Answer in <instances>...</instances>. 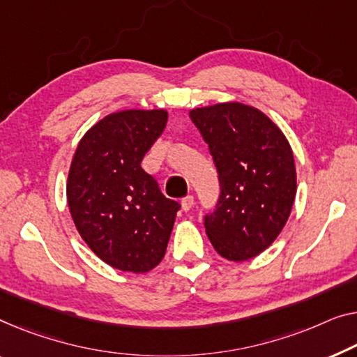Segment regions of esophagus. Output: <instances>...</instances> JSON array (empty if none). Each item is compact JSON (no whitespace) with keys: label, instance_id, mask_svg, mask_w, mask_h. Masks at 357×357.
Masks as SVG:
<instances>
[{"label":"esophagus","instance_id":"obj_1","mask_svg":"<svg viewBox=\"0 0 357 357\" xmlns=\"http://www.w3.org/2000/svg\"><path fill=\"white\" fill-rule=\"evenodd\" d=\"M181 205H183V210H184V211H189V210L194 206V197H192V195L184 197L183 202H181Z\"/></svg>","mask_w":357,"mask_h":357}]
</instances>
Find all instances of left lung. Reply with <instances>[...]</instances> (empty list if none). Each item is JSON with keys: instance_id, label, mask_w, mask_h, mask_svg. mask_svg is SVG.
Masks as SVG:
<instances>
[{"instance_id": "8db88e82", "label": "left lung", "mask_w": 357, "mask_h": 357, "mask_svg": "<svg viewBox=\"0 0 357 357\" xmlns=\"http://www.w3.org/2000/svg\"><path fill=\"white\" fill-rule=\"evenodd\" d=\"M218 169L220 199L205 216L211 245L229 261L258 257L289 220L296 195L291 147L261 110L222 102L190 110Z\"/></svg>"}]
</instances>
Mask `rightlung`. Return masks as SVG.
<instances>
[{
  "label": "right lung",
  "instance_id": "obj_1",
  "mask_svg": "<svg viewBox=\"0 0 357 357\" xmlns=\"http://www.w3.org/2000/svg\"><path fill=\"white\" fill-rule=\"evenodd\" d=\"M167 120L163 109L104 116L82 137L68 172L67 202L79 236L126 273H147L162 261L181 208L141 168Z\"/></svg>",
  "mask_w": 357,
  "mask_h": 357
}]
</instances>
